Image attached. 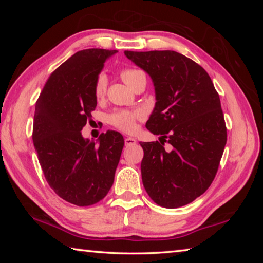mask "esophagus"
<instances>
[{
	"label": "esophagus",
	"instance_id": "34e87169",
	"mask_svg": "<svg viewBox=\"0 0 263 263\" xmlns=\"http://www.w3.org/2000/svg\"><path fill=\"white\" fill-rule=\"evenodd\" d=\"M124 142H125V146H131V145H135L137 140L135 139V138H131V137H126L125 140H124Z\"/></svg>",
	"mask_w": 263,
	"mask_h": 263
}]
</instances>
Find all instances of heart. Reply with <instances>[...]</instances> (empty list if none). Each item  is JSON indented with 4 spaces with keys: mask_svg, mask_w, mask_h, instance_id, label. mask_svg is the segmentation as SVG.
Listing matches in <instances>:
<instances>
[{
    "mask_svg": "<svg viewBox=\"0 0 263 263\" xmlns=\"http://www.w3.org/2000/svg\"><path fill=\"white\" fill-rule=\"evenodd\" d=\"M121 78L128 87L136 82L137 79L145 77L144 72L136 68H124L121 70ZM106 90V79L104 75H99L94 83V96L96 100H102ZM142 119V112L140 110H117L110 115L109 122L111 125L117 127L118 130L126 133L136 131L137 122Z\"/></svg>",
    "mask_w": 263,
    "mask_h": 263,
    "instance_id": "1",
    "label": "heart"
}]
</instances>
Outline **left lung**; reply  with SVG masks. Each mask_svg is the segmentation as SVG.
Here are the masks:
<instances>
[{
	"mask_svg": "<svg viewBox=\"0 0 263 263\" xmlns=\"http://www.w3.org/2000/svg\"><path fill=\"white\" fill-rule=\"evenodd\" d=\"M124 53L155 87L157 102L146 127L161 137L140 142L145 190L160 206L186 205L211 185L224 152L228 132L219 95L205 69L181 53Z\"/></svg>",
	"mask_w": 263,
	"mask_h": 263,
	"instance_id": "8db88e82",
	"label": "left lung"
}]
</instances>
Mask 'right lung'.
<instances>
[{"label": "right lung", "instance_id": "add662e5", "mask_svg": "<svg viewBox=\"0 0 263 263\" xmlns=\"http://www.w3.org/2000/svg\"><path fill=\"white\" fill-rule=\"evenodd\" d=\"M116 52H77L50 75L35 103L32 139L44 176L59 197L78 206L105 197L123 151L119 132L102 133L99 144L81 135L97 104L95 80Z\"/></svg>", "mask_w": 263, "mask_h": 263}]
</instances>
